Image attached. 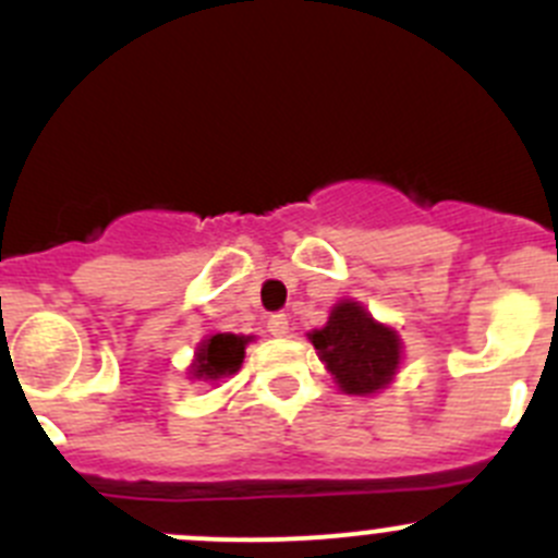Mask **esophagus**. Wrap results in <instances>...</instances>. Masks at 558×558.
Listing matches in <instances>:
<instances>
[{
	"label": "esophagus",
	"instance_id": "obj_1",
	"mask_svg": "<svg viewBox=\"0 0 558 558\" xmlns=\"http://www.w3.org/2000/svg\"><path fill=\"white\" fill-rule=\"evenodd\" d=\"M267 330H269V336H289L291 332V325H289V316L286 314H275V316H269V322H267Z\"/></svg>",
	"mask_w": 558,
	"mask_h": 558
}]
</instances>
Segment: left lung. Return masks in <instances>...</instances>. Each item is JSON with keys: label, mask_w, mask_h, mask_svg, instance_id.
Returning a JSON list of instances; mask_svg holds the SVG:
<instances>
[{"label": "left lung", "mask_w": 558, "mask_h": 558, "mask_svg": "<svg viewBox=\"0 0 558 558\" xmlns=\"http://www.w3.org/2000/svg\"><path fill=\"white\" fill-rule=\"evenodd\" d=\"M308 338L338 388L355 397L388 388L402 361L397 330L379 325L355 300H341L330 311L327 325L308 332Z\"/></svg>", "instance_id": "left-lung-1"}]
</instances>
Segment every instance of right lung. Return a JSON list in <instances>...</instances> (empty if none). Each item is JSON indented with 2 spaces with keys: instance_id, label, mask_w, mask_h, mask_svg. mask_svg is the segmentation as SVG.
Wrapping results in <instances>:
<instances>
[{
  "instance_id": "1",
  "label": "right lung",
  "mask_w": 558,
  "mask_h": 558,
  "mask_svg": "<svg viewBox=\"0 0 558 558\" xmlns=\"http://www.w3.org/2000/svg\"><path fill=\"white\" fill-rule=\"evenodd\" d=\"M250 336H233V332H217L197 343L195 361H192L190 374L203 383H220L242 368L244 347Z\"/></svg>"
}]
</instances>
